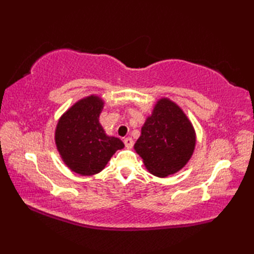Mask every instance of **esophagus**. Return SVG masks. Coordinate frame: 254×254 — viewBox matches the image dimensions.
Instances as JSON below:
<instances>
[{
    "label": "esophagus",
    "mask_w": 254,
    "mask_h": 254,
    "mask_svg": "<svg viewBox=\"0 0 254 254\" xmlns=\"http://www.w3.org/2000/svg\"><path fill=\"white\" fill-rule=\"evenodd\" d=\"M124 145H126V147L127 148H132L133 147V145H134V142H133V139L131 138V137H127V138H124Z\"/></svg>",
    "instance_id": "34e87169"
}]
</instances>
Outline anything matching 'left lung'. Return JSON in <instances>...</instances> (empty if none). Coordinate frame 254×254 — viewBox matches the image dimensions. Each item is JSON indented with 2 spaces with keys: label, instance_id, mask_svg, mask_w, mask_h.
<instances>
[{
  "label": "left lung",
  "instance_id": "8db88e82",
  "mask_svg": "<svg viewBox=\"0 0 254 254\" xmlns=\"http://www.w3.org/2000/svg\"><path fill=\"white\" fill-rule=\"evenodd\" d=\"M194 147L195 132L191 122L175 102L166 98L156 104L134 145L147 170L161 178L183 168Z\"/></svg>",
  "mask_w": 254,
  "mask_h": 254
}]
</instances>
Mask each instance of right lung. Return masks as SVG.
Returning <instances> with one entry per match:
<instances>
[{
	"label": "right lung",
	"mask_w": 254,
	"mask_h": 254,
	"mask_svg": "<svg viewBox=\"0 0 254 254\" xmlns=\"http://www.w3.org/2000/svg\"><path fill=\"white\" fill-rule=\"evenodd\" d=\"M104 101L89 96L76 102L58 122L56 144L64 163L83 176L98 174L112 155L124 147L120 138L108 136L99 123Z\"/></svg>",
	"instance_id": "right-lung-1"
}]
</instances>
